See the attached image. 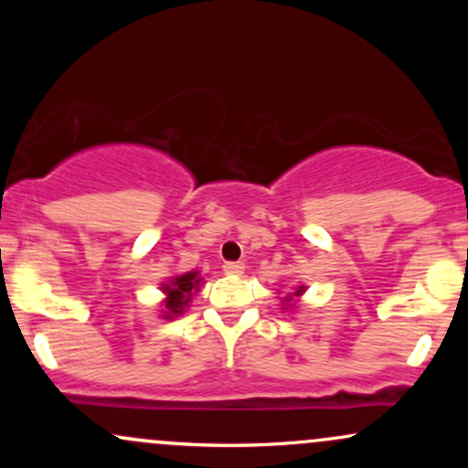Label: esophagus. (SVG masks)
<instances>
[{"label": "esophagus", "instance_id": "1", "mask_svg": "<svg viewBox=\"0 0 468 468\" xmlns=\"http://www.w3.org/2000/svg\"><path fill=\"white\" fill-rule=\"evenodd\" d=\"M224 272H227V275L239 277L241 272H244V264H241V261H227V264H224Z\"/></svg>", "mask_w": 468, "mask_h": 468}]
</instances>
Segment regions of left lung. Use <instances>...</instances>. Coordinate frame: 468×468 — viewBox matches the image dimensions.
<instances>
[{
  "mask_svg": "<svg viewBox=\"0 0 468 468\" xmlns=\"http://www.w3.org/2000/svg\"><path fill=\"white\" fill-rule=\"evenodd\" d=\"M303 292H305V286H297L292 290V292L283 294V297H282V310H292L294 305H297L299 299L303 297Z\"/></svg>",
  "mask_w": 468,
  "mask_h": 468,
  "instance_id": "8db88e82",
  "label": "left lung"
}]
</instances>
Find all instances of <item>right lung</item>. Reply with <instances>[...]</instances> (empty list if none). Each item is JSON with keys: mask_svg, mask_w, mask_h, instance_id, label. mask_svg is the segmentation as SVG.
<instances>
[{"mask_svg": "<svg viewBox=\"0 0 468 468\" xmlns=\"http://www.w3.org/2000/svg\"><path fill=\"white\" fill-rule=\"evenodd\" d=\"M202 283L204 279L200 277V271L182 272V275H174L160 283V290L165 294L163 302H160V319L171 321L174 316L185 314V310L189 308L191 299L196 297Z\"/></svg>", "mask_w": 468, "mask_h": 468, "instance_id": "right-lung-1", "label": "right lung"}]
</instances>
